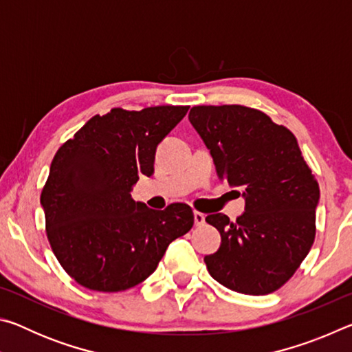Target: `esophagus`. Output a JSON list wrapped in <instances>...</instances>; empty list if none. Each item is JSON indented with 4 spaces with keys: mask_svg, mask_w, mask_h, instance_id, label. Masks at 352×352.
Wrapping results in <instances>:
<instances>
[{
    "mask_svg": "<svg viewBox=\"0 0 352 352\" xmlns=\"http://www.w3.org/2000/svg\"><path fill=\"white\" fill-rule=\"evenodd\" d=\"M194 223H195V226H204L205 225V214L194 211Z\"/></svg>",
    "mask_w": 352,
    "mask_h": 352,
    "instance_id": "34e87169",
    "label": "esophagus"
}]
</instances>
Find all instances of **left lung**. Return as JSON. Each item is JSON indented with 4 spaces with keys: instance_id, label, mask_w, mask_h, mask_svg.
<instances>
[{
    "instance_id": "1",
    "label": "left lung",
    "mask_w": 352,
    "mask_h": 352,
    "mask_svg": "<svg viewBox=\"0 0 352 352\" xmlns=\"http://www.w3.org/2000/svg\"><path fill=\"white\" fill-rule=\"evenodd\" d=\"M189 121L210 148L220 180L241 188L245 212L210 214L222 243L205 256L210 275L245 295L272 294L294 276L315 239L320 188L296 138L264 111L197 105Z\"/></svg>"
}]
</instances>
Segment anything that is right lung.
Segmentation results:
<instances>
[{
    "label": "right lung",
    "mask_w": 352,
    "mask_h": 352,
    "mask_svg": "<svg viewBox=\"0 0 352 352\" xmlns=\"http://www.w3.org/2000/svg\"><path fill=\"white\" fill-rule=\"evenodd\" d=\"M188 110L111 109L58 147L40 201L52 252L83 287H135L155 272L169 243L192 228L189 205L157 211L130 195L140 175L153 174L157 146Z\"/></svg>",
    "instance_id": "obj_1"
}]
</instances>
